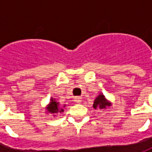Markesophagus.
Here are the masks:
<instances>
[{
	"label": "esophagus",
	"mask_w": 152,
	"mask_h": 152,
	"mask_svg": "<svg viewBox=\"0 0 152 152\" xmlns=\"http://www.w3.org/2000/svg\"><path fill=\"white\" fill-rule=\"evenodd\" d=\"M74 101H75L76 103H80V102H81V98H80V97H75Z\"/></svg>",
	"instance_id": "1"
}]
</instances>
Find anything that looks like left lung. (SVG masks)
I'll return each mask as SVG.
<instances>
[{
    "mask_svg": "<svg viewBox=\"0 0 152 152\" xmlns=\"http://www.w3.org/2000/svg\"><path fill=\"white\" fill-rule=\"evenodd\" d=\"M110 106V103H109L107 100L105 99V97L102 95V94H100L99 95L96 99L94 100V109H103L106 108L107 107H109Z\"/></svg>",
    "mask_w": 152,
    "mask_h": 152,
    "instance_id": "8db88e82",
    "label": "left lung"
}]
</instances>
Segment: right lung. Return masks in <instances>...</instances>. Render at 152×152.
I'll use <instances>...</instances> for the list:
<instances>
[{
  "label": "right lung",
  "instance_id": "1",
  "mask_svg": "<svg viewBox=\"0 0 152 152\" xmlns=\"http://www.w3.org/2000/svg\"><path fill=\"white\" fill-rule=\"evenodd\" d=\"M47 110L50 113H57V112H63V109L59 107H58V103L55 102V101H53V99H51V102H50V105L48 107Z\"/></svg>",
  "mask_w": 152,
  "mask_h": 152
}]
</instances>
